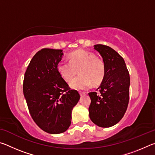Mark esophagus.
Listing matches in <instances>:
<instances>
[{"label":"esophagus","instance_id":"34e87169","mask_svg":"<svg viewBox=\"0 0 155 155\" xmlns=\"http://www.w3.org/2000/svg\"><path fill=\"white\" fill-rule=\"evenodd\" d=\"M79 94L81 95V96H84L85 94V92H84V91H79Z\"/></svg>","mask_w":155,"mask_h":155}]
</instances>
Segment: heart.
Returning <instances> with one entry per match:
<instances>
[{"label": "heart", "mask_w": 155, "mask_h": 155, "mask_svg": "<svg viewBox=\"0 0 155 155\" xmlns=\"http://www.w3.org/2000/svg\"><path fill=\"white\" fill-rule=\"evenodd\" d=\"M69 61L62 60L57 64V72L65 81H70L80 69L81 75L70 83V87L78 90H85L92 85L102 82L105 74L103 60L84 50H77L69 54Z\"/></svg>", "instance_id": "heart-1"}]
</instances>
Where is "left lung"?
Returning <instances> with one entry per match:
<instances>
[{
    "mask_svg": "<svg viewBox=\"0 0 155 155\" xmlns=\"http://www.w3.org/2000/svg\"><path fill=\"white\" fill-rule=\"evenodd\" d=\"M103 57L105 74L96 91L89 93L91 104L90 117L100 127L108 128L120 121L129 101L130 76L124 59L111 48L103 44L94 45Z\"/></svg>",
    "mask_w": 155,
    "mask_h": 155,
    "instance_id": "8db88e82",
    "label": "left lung"
}]
</instances>
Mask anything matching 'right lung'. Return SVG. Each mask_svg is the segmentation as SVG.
<instances>
[{"label": "right lung", "instance_id": "1", "mask_svg": "<svg viewBox=\"0 0 155 155\" xmlns=\"http://www.w3.org/2000/svg\"><path fill=\"white\" fill-rule=\"evenodd\" d=\"M62 50L43 48L33 56L26 70L23 93L36 124L50 134L65 132L71 124L73 107L79 101L57 72Z\"/></svg>", "mask_w": 155, "mask_h": 155}]
</instances>
